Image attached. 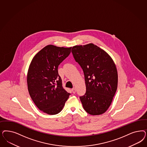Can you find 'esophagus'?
Segmentation results:
<instances>
[{
	"instance_id": "34e87169",
	"label": "esophagus",
	"mask_w": 147,
	"mask_h": 147,
	"mask_svg": "<svg viewBox=\"0 0 147 147\" xmlns=\"http://www.w3.org/2000/svg\"><path fill=\"white\" fill-rule=\"evenodd\" d=\"M71 91H72V92L73 94H75V93H76V89H75V88H73V89H72Z\"/></svg>"
}]
</instances>
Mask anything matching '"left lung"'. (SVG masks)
Segmentation results:
<instances>
[{"label": "left lung", "instance_id": "1", "mask_svg": "<svg viewBox=\"0 0 147 147\" xmlns=\"http://www.w3.org/2000/svg\"><path fill=\"white\" fill-rule=\"evenodd\" d=\"M71 52L84 75L86 92L80 97L83 108L91 115L103 114L117 88L115 63L107 52L92 43L74 46Z\"/></svg>", "mask_w": 147, "mask_h": 147}]
</instances>
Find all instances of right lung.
<instances>
[{
  "instance_id": "obj_1",
  "label": "right lung",
  "mask_w": 147,
  "mask_h": 147,
  "mask_svg": "<svg viewBox=\"0 0 147 147\" xmlns=\"http://www.w3.org/2000/svg\"><path fill=\"white\" fill-rule=\"evenodd\" d=\"M71 49L47 45L34 56L28 67L29 94L38 109L46 114L60 113L70 95L62 86L58 67L70 55Z\"/></svg>"
}]
</instances>
